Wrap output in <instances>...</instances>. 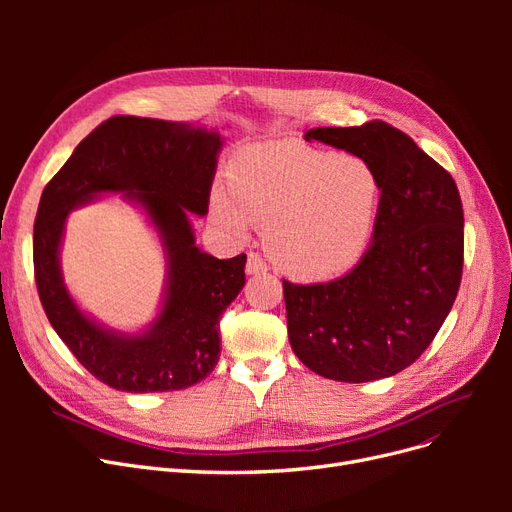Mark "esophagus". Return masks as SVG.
<instances>
[{
    "label": "esophagus",
    "instance_id": "1",
    "mask_svg": "<svg viewBox=\"0 0 512 512\" xmlns=\"http://www.w3.org/2000/svg\"><path fill=\"white\" fill-rule=\"evenodd\" d=\"M245 270H247L249 276H259V274L267 272V265H265V261L257 253H249Z\"/></svg>",
    "mask_w": 512,
    "mask_h": 512
}]
</instances>
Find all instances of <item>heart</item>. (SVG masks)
<instances>
[{
	"mask_svg": "<svg viewBox=\"0 0 512 512\" xmlns=\"http://www.w3.org/2000/svg\"><path fill=\"white\" fill-rule=\"evenodd\" d=\"M384 180L371 161L299 143H259L211 191V218L242 240L259 224L278 270L301 282L332 280L361 259L382 209Z\"/></svg>",
	"mask_w": 512,
	"mask_h": 512,
	"instance_id": "heart-1",
	"label": "heart"
}]
</instances>
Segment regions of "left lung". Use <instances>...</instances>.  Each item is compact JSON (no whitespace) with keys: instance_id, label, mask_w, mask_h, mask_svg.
Segmentation results:
<instances>
[{"instance_id":"left-lung-1","label":"left lung","mask_w":512,"mask_h":512,"mask_svg":"<svg viewBox=\"0 0 512 512\" xmlns=\"http://www.w3.org/2000/svg\"><path fill=\"white\" fill-rule=\"evenodd\" d=\"M305 141L371 161L384 180V199L371 245L351 272L328 284L284 280L290 346L321 378H390L421 357L459 292V188L409 134L382 120L311 128Z\"/></svg>"}]
</instances>
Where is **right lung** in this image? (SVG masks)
I'll use <instances>...</instances> for the list:
<instances>
[{
  "label": "right lung",
  "mask_w": 512,
  "mask_h": 512,
  "mask_svg": "<svg viewBox=\"0 0 512 512\" xmlns=\"http://www.w3.org/2000/svg\"><path fill=\"white\" fill-rule=\"evenodd\" d=\"M224 139L199 122L116 116L97 126L49 180L33 259L41 305L72 355L122 392H172L201 382L220 359V317L245 286L247 255L218 259L195 238L207 215ZM122 194L156 232L167 276L156 317L134 333L110 329L71 297L61 272L67 215Z\"/></svg>",
  "instance_id": "obj_1"
}]
</instances>
